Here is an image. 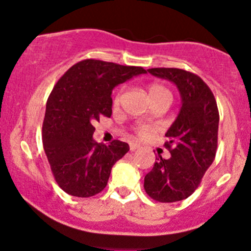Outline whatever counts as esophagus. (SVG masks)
<instances>
[{"label": "esophagus", "mask_w": 251, "mask_h": 251, "mask_svg": "<svg viewBox=\"0 0 251 251\" xmlns=\"http://www.w3.org/2000/svg\"><path fill=\"white\" fill-rule=\"evenodd\" d=\"M129 149H130V151H135L136 149H139V144L129 143Z\"/></svg>", "instance_id": "obj_1"}]
</instances>
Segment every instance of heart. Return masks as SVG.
<instances>
[{"mask_svg":"<svg viewBox=\"0 0 251 251\" xmlns=\"http://www.w3.org/2000/svg\"><path fill=\"white\" fill-rule=\"evenodd\" d=\"M148 90H149V95H150V99L157 98V96H162V95H171L170 91H168L165 86L160 85V84H151V85L149 86ZM118 101H120V95L116 96L115 99L116 103H117ZM151 129L152 128H151L150 126L141 125L136 126V133H138V135L141 136V138H145V136H148L149 134H150Z\"/></svg>","mask_w":251,"mask_h":251,"instance_id":"obj_1","label":"heart"}]
</instances>
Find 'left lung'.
<instances>
[{
	"label": "left lung",
	"instance_id": "8db88e82",
	"mask_svg": "<svg viewBox=\"0 0 251 251\" xmlns=\"http://www.w3.org/2000/svg\"><path fill=\"white\" fill-rule=\"evenodd\" d=\"M148 72L177 85L182 107L168 129L165 148L168 160L156 156L153 167L144 178V189L158 202H176L195 192L217 151V103L199 75L179 68H151Z\"/></svg>",
	"mask_w": 251,
	"mask_h": 251
}]
</instances>
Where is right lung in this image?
Masks as SVG:
<instances>
[{"label":"right lung","mask_w":251,"mask_h":251,"mask_svg":"<svg viewBox=\"0 0 251 251\" xmlns=\"http://www.w3.org/2000/svg\"><path fill=\"white\" fill-rule=\"evenodd\" d=\"M144 73L143 67L90 58L72 66L56 83L46 103L42 144L52 175L67 194L89 198L105 189L112 166L129 145L96 143L94 125L112 115L113 88Z\"/></svg>","instance_id":"obj_1"}]
</instances>
